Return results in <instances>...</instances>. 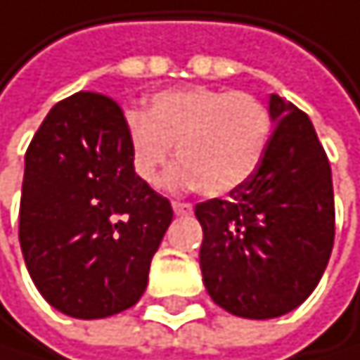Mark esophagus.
I'll use <instances>...</instances> for the list:
<instances>
[{
    "mask_svg": "<svg viewBox=\"0 0 360 360\" xmlns=\"http://www.w3.org/2000/svg\"><path fill=\"white\" fill-rule=\"evenodd\" d=\"M174 211H176V215H191L193 207H191L189 202H180V200H174Z\"/></svg>",
    "mask_w": 360,
    "mask_h": 360,
    "instance_id": "obj_1",
    "label": "esophagus"
}]
</instances>
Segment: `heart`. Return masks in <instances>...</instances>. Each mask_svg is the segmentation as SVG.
<instances>
[{"mask_svg":"<svg viewBox=\"0 0 360 360\" xmlns=\"http://www.w3.org/2000/svg\"><path fill=\"white\" fill-rule=\"evenodd\" d=\"M273 120L264 101L250 92L189 87L162 92L149 114H127V138L136 176L156 184L174 158L182 162L171 180L224 195L257 171Z\"/></svg>","mask_w":360,"mask_h":360,"instance_id":"obj_1","label":"heart"}]
</instances>
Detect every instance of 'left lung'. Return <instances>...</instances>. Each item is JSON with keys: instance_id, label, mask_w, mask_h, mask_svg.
<instances>
[{"instance_id": "1", "label": "left lung", "mask_w": 360, "mask_h": 360, "mask_svg": "<svg viewBox=\"0 0 360 360\" xmlns=\"http://www.w3.org/2000/svg\"><path fill=\"white\" fill-rule=\"evenodd\" d=\"M271 116L275 129L255 174L229 200L195 204L207 292L246 319H273L304 304L334 246L326 149L308 114L277 94Z\"/></svg>"}]
</instances>
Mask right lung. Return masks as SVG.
I'll return each mask as SVG.
<instances>
[{
    "mask_svg": "<svg viewBox=\"0 0 360 360\" xmlns=\"http://www.w3.org/2000/svg\"><path fill=\"white\" fill-rule=\"evenodd\" d=\"M171 219L136 176L120 105L98 92L56 103L28 145L19 204L21 252L48 304L77 319L131 308Z\"/></svg>",
    "mask_w": 360,
    "mask_h": 360,
    "instance_id": "1",
    "label": "right lung"
}]
</instances>
